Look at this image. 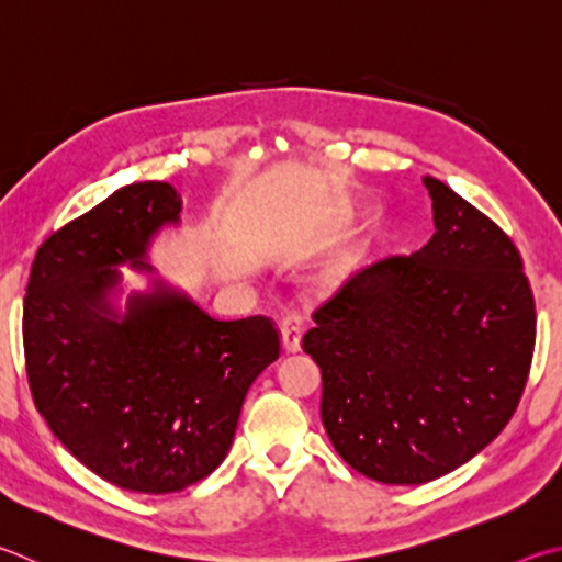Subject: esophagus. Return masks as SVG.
Returning a JSON list of instances; mask_svg holds the SVG:
<instances>
[{
    "mask_svg": "<svg viewBox=\"0 0 562 562\" xmlns=\"http://www.w3.org/2000/svg\"><path fill=\"white\" fill-rule=\"evenodd\" d=\"M304 331V316L297 312H290L282 319V346L284 351H300V339Z\"/></svg>",
    "mask_w": 562,
    "mask_h": 562,
    "instance_id": "obj_1",
    "label": "esophagus"
}]
</instances>
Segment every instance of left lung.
I'll return each instance as SVG.
<instances>
[{"label": "left lung", "instance_id": "left-lung-1", "mask_svg": "<svg viewBox=\"0 0 562 562\" xmlns=\"http://www.w3.org/2000/svg\"><path fill=\"white\" fill-rule=\"evenodd\" d=\"M423 181L427 246L353 272L302 336L334 450L381 484L432 482L482 452L516 413L536 349L514 240L440 179Z\"/></svg>", "mask_w": 562, "mask_h": 562}]
</instances>
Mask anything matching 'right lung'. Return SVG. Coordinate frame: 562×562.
Listing matches in <instances>:
<instances>
[{"mask_svg":"<svg viewBox=\"0 0 562 562\" xmlns=\"http://www.w3.org/2000/svg\"><path fill=\"white\" fill-rule=\"evenodd\" d=\"M165 181L130 183L50 233L26 282L22 336L36 411L90 472L127 492L175 494L226 459L243 401L280 356L270 316L213 319L157 282L110 310L117 265L151 270L149 238L177 223Z\"/></svg>","mask_w":562,"mask_h":562,"instance_id":"obj_1","label":"right lung"}]
</instances>
